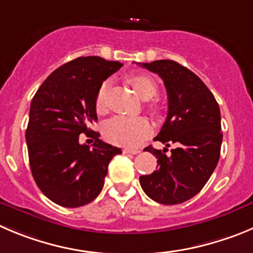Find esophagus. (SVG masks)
<instances>
[{
    "label": "esophagus",
    "mask_w": 253,
    "mask_h": 253,
    "mask_svg": "<svg viewBox=\"0 0 253 253\" xmlns=\"http://www.w3.org/2000/svg\"><path fill=\"white\" fill-rule=\"evenodd\" d=\"M141 151L140 150H136V148H125L124 150V153H131V155H137V153H140Z\"/></svg>",
    "instance_id": "esophagus-1"
}]
</instances>
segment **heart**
Masks as SVG:
<instances>
[{
  "label": "heart",
  "instance_id": "b5f03b06",
  "mask_svg": "<svg viewBox=\"0 0 253 253\" xmlns=\"http://www.w3.org/2000/svg\"><path fill=\"white\" fill-rule=\"evenodd\" d=\"M128 82L136 93L142 100H150L157 92V84L147 75L134 73L128 77ZM106 92H107V82H103L98 88L94 106L98 112H102L106 106ZM152 112L157 111L155 106H150ZM151 132V126L148 121L143 117H125L116 116L108 120L103 125V134L110 142L119 146L133 147L142 142Z\"/></svg>",
  "mask_w": 253,
  "mask_h": 253
}]
</instances>
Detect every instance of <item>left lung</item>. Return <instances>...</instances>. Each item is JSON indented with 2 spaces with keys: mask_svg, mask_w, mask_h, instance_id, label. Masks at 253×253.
<instances>
[{
  "mask_svg": "<svg viewBox=\"0 0 253 253\" xmlns=\"http://www.w3.org/2000/svg\"><path fill=\"white\" fill-rule=\"evenodd\" d=\"M164 80L169 112L155 141L176 147L166 155L148 146L159 169L140 177L146 195L162 205L187 201L204 188L219 160L222 132L218 103L201 79L171 60L141 63Z\"/></svg>",
  "mask_w": 253,
  "mask_h": 253,
  "instance_id": "8db88e82",
  "label": "left lung"
}]
</instances>
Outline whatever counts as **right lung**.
<instances>
[{
	"mask_svg": "<svg viewBox=\"0 0 253 253\" xmlns=\"http://www.w3.org/2000/svg\"><path fill=\"white\" fill-rule=\"evenodd\" d=\"M121 67L98 56L79 57L53 71L32 98L26 129L31 172L42 193L60 206L93 201L105 185L108 164L122 153L89 128L97 121L98 88ZM82 133L95 140L92 149L79 143Z\"/></svg>",
	"mask_w": 253,
	"mask_h": 253,
	"instance_id": "obj_1",
	"label": "right lung"
}]
</instances>
